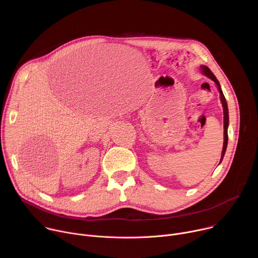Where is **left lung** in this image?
I'll use <instances>...</instances> for the list:
<instances>
[{
  "label": "left lung",
  "mask_w": 258,
  "mask_h": 258,
  "mask_svg": "<svg viewBox=\"0 0 258 258\" xmlns=\"http://www.w3.org/2000/svg\"><path fill=\"white\" fill-rule=\"evenodd\" d=\"M202 68V72L204 73V75L208 78H210L216 85H217V88H218V91H219V94H220V100H222V103H223V107H224V127H225V131H224V148H223V152H222V158H220V162L223 161V158L225 156V153H226V150H227V146H228V125H229V111H228V105H227V101H226V98L224 96V93L222 91V89H220V85L218 83V81L216 80V78L214 77L213 73L210 71V69L206 66H201Z\"/></svg>",
  "instance_id": "1"
}]
</instances>
